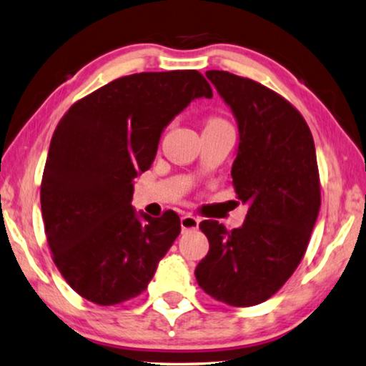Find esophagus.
Segmentation results:
<instances>
[{
	"label": "esophagus",
	"instance_id": "esophagus-1",
	"mask_svg": "<svg viewBox=\"0 0 366 366\" xmlns=\"http://www.w3.org/2000/svg\"><path fill=\"white\" fill-rule=\"evenodd\" d=\"M199 218L190 215V214H185L181 217V227H182V232H187V230H195V228L199 227Z\"/></svg>",
	"mask_w": 366,
	"mask_h": 366
}]
</instances>
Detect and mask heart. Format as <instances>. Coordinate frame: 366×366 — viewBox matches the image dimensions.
Here are the masks:
<instances>
[{
  "label": "heart",
  "mask_w": 366,
  "mask_h": 366,
  "mask_svg": "<svg viewBox=\"0 0 366 366\" xmlns=\"http://www.w3.org/2000/svg\"><path fill=\"white\" fill-rule=\"evenodd\" d=\"M217 122H220V119H210V123H217Z\"/></svg>",
  "instance_id": "b5f03b06"
}]
</instances>
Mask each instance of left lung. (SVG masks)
<instances>
[{
  "label": "left lung",
  "instance_id": "left-lung-1",
  "mask_svg": "<svg viewBox=\"0 0 366 366\" xmlns=\"http://www.w3.org/2000/svg\"><path fill=\"white\" fill-rule=\"evenodd\" d=\"M205 75L237 119L232 177L248 214L233 230L200 223L210 248L195 277L217 301L248 307L280 291L301 263L320 209L317 157L302 114L281 95L223 70Z\"/></svg>",
  "mask_w": 366,
  "mask_h": 366
}]
</instances>
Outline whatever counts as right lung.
Returning <instances> with one entry per match:
<instances>
[{"label": "right lung", "mask_w": 366, "mask_h": 366, "mask_svg": "<svg viewBox=\"0 0 366 366\" xmlns=\"http://www.w3.org/2000/svg\"><path fill=\"white\" fill-rule=\"evenodd\" d=\"M197 70L141 72L110 81L69 108L54 131L41 209L54 263L81 297L129 301L148 287L181 233L131 205L133 179L154 161L161 134L197 98H212Z\"/></svg>", "instance_id": "add662e5"}]
</instances>
